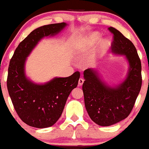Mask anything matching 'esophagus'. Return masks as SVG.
I'll list each match as a JSON object with an SVG mask.
<instances>
[{
    "mask_svg": "<svg viewBox=\"0 0 149 149\" xmlns=\"http://www.w3.org/2000/svg\"><path fill=\"white\" fill-rule=\"evenodd\" d=\"M83 82H84V79H82V78H79V81H78V85H79V86H82Z\"/></svg>",
    "mask_w": 149,
    "mask_h": 149,
    "instance_id": "obj_1",
    "label": "esophagus"
}]
</instances>
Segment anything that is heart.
<instances>
[{
	"instance_id": "obj_1",
	"label": "heart",
	"mask_w": 149,
	"mask_h": 149,
	"mask_svg": "<svg viewBox=\"0 0 149 149\" xmlns=\"http://www.w3.org/2000/svg\"><path fill=\"white\" fill-rule=\"evenodd\" d=\"M100 38H101V36H100L99 34L98 33L93 34V35L91 37V38H90V45H93L94 42L98 41V40L100 39ZM108 46H109V44L108 42H107V41H102L101 45H100L101 51H102V52H104V51L107 49Z\"/></svg>"
}]
</instances>
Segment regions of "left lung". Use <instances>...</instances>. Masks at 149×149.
Listing matches in <instances>:
<instances>
[{
	"label": "left lung",
	"instance_id": "obj_1",
	"mask_svg": "<svg viewBox=\"0 0 149 149\" xmlns=\"http://www.w3.org/2000/svg\"><path fill=\"white\" fill-rule=\"evenodd\" d=\"M109 30L114 37L112 52L125 56L129 70L126 79L115 87L103 82L96 70L84 71L82 91L85 108L91 120L101 126H110L127 118L142 85L141 63L135 45L115 28L110 26Z\"/></svg>",
	"mask_w": 149,
	"mask_h": 149
}]
</instances>
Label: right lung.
Wrapping results in <instances>:
<instances>
[{
    "label": "right lung",
    "instance_id": "1",
    "mask_svg": "<svg viewBox=\"0 0 149 149\" xmlns=\"http://www.w3.org/2000/svg\"><path fill=\"white\" fill-rule=\"evenodd\" d=\"M65 22L51 24L34 29L16 48L9 63L7 88L19 118L31 127L45 128L58 121L68 96L77 86L79 72L67 77H55L45 84H36L25 75L26 57L45 37L59 33Z\"/></svg>",
    "mask_w": 149,
    "mask_h": 149
}]
</instances>
